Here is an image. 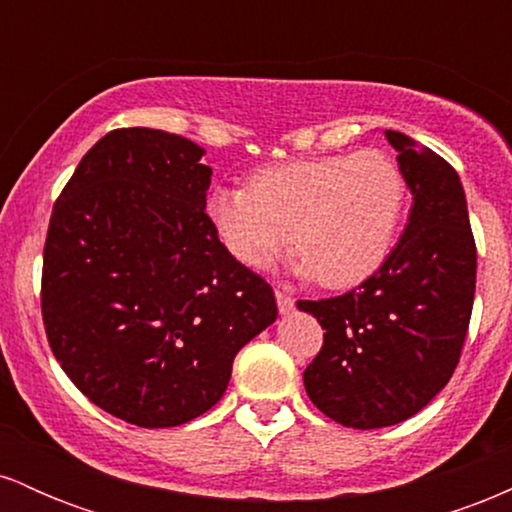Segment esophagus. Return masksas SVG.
Segmentation results:
<instances>
[{
    "label": "esophagus",
    "mask_w": 512,
    "mask_h": 512,
    "mask_svg": "<svg viewBox=\"0 0 512 512\" xmlns=\"http://www.w3.org/2000/svg\"><path fill=\"white\" fill-rule=\"evenodd\" d=\"M274 296H276V305H279V313H284V315L291 313L293 305H296V298L289 296V293H284V291H276Z\"/></svg>",
    "instance_id": "34e87169"
}]
</instances>
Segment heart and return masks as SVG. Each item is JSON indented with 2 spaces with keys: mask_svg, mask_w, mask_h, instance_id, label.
Instances as JSON below:
<instances>
[{
  "mask_svg": "<svg viewBox=\"0 0 512 512\" xmlns=\"http://www.w3.org/2000/svg\"><path fill=\"white\" fill-rule=\"evenodd\" d=\"M407 209L395 158L358 151L255 170L245 187H216L207 216L243 267L264 269L296 245L298 272L327 289H351L390 255Z\"/></svg>",
  "mask_w": 512,
  "mask_h": 512,
  "instance_id": "b5f03b06",
  "label": "heart"
}]
</instances>
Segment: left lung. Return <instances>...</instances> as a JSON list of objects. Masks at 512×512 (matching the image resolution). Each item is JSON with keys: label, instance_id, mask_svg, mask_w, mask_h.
Instances as JSON below:
<instances>
[{"label": "left lung", "instance_id": "obj_1", "mask_svg": "<svg viewBox=\"0 0 512 512\" xmlns=\"http://www.w3.org/2000/svg\"><path fill=\"white\" fill-rule=\"evenodd\" d=\"M414 197L397 248L344 296L298 301L325 330L303 373L310 402L346 428L409 419L448 385L460 363L477 245L457 170L402 132H385Z\"/></svg>", "mask_w": 512, "mask_h": 512}]
</instances>
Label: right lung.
Returning <instances> with one entry per match:
<instances>
[{"mask_svg":"<svg viewBox=\"0 0 512 512\" xmlns=\"http://www.w3.org/2000/svg\"><path fill=\"white\" fill-rule=\"evenodd\" d=\"M204 149L113 129L52 207L45 334L69 380L117 419L187 424L219 402L233 358L276 320L274 291L211 228Z\"/></svg>","mask_w":512,"mask_h":512,"instance_id":"1","label":"right lung"}]
</instances>
